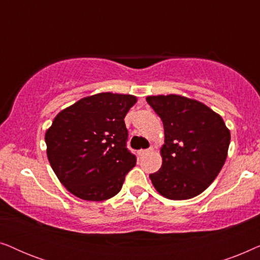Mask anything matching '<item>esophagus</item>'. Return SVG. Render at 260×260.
<instances>
[{
  "mask_svg": "<svg viewBox=\"0 0 260 260\" xmlns=\"http://www.w3.org/2000/svg\"><path fill=\"white\" fill-rule=\"evenodd\" d=\"M152 150V148H149V149H143V150H140V152H138V154H140L141 156H143V155H145V154H148V152H150Z\"/></svg>",
  "mask_w": 260,
  "mask_h": 260,
  "instance_id": "obj_1",
  "label": "esophagus"
}]
</instances>
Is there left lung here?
I'll return each mask as SVG.
<instances>
[{"label":"left lung","instance_id":"left-lung-1","mask_svg":"<svg viewBox=\"0 0 260 260\" xmlns=\"http://www.w3.org/2000/svg\"><path fill=\"white\" fill-rule=\"evenodd\" d=\"M147 102L165 127L162 167L149 175L155 189L170 200L197 197L226 161L230 130L221 116L195 99L168 94L149 95Z\"/></svg>","mask_w":260,"mask_h":260}]
</instances>
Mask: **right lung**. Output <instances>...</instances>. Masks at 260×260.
<instances>
[{"label":"right lung","mask_w":260,"mask_h":260,"mask_svg":"<svg viewBox=\"0 0 260 260\" xmlns=\"http://www.w3.org/2000/svg\"><path fill=\"white\" fill-rule=\"evenodd\" d=\"M137 98L103 92L60 111L46 131L47 157L66 189L86 201L118 194L136 165L126 148L127 111Z\"/></svg>","instance_id":"1"}]
</instances>
